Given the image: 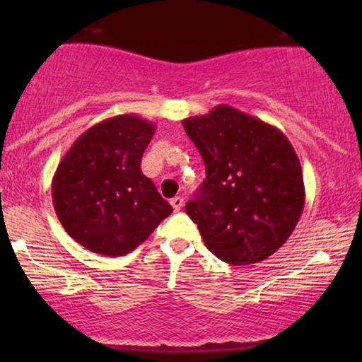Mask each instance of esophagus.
<instances>
[{
	"label": "esophagus",
	"mask_w": 362,
	"mask_h": 362,
	"mask_svg": "<svg viewBox=\"0 0 362 362\" xmlns=\"http://www.w3.org/2000/svg\"><path fill=\"white\" fill-rule=\"evenodd\" d=\"M182 204H185V199H182L181 196H176V197H173V199H171V206H173V209H175L176 212L181 211Z\"/></svg>",
	"instance_id": "obj_1"
}]
</instances>
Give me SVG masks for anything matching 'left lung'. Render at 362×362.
I'll use <instances>...</instances> for the list:
<instances>
[{"label":"left lung","instance_id":"left-lung-1","mask_svg":"<svg viewBox=\"0 0 362 362\" xmlns=\"http://www.w3.org/2000/svg\"><path fill=\"white\" fill-rule=\"evenodd\" d=\"M182 127L206 165L186 214L207 249L230 265L275 254L305 206L303 171L288 138L230 105L186 118Z\"/></svg>","mask_w":362,"mask_h":362}]
</instances>
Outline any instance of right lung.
Returning a JSON list of instances; mask_svg holds the SVG:
<instances>
[{"label": "right lung", "instance_id": "1", "mask_svg": "<svg viewBox=\"0 0 362 362\" xmlns=\"http://www.w3.org/2000/svg\"><path fill=\"white\" fill-rule=\"evenodd\" d=\"M155 130L136 115L107 118L82 133L59 163L54 209L67 234L87 250L130 254L173 212L141 173Z\"/></svg>", "mask_w": 362, "mask_h": 362}]
</instances>
